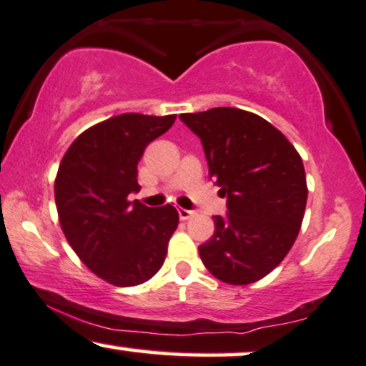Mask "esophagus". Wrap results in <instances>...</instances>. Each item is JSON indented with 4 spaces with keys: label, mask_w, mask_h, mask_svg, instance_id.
Instances as JSON below:
<instances>
[{
    "label": "esophagus",
    "mask_w": 366,
    "mask_h": 366,
    "mask_svg": "<svg viewBox=\"0 0 366 366\" xmlns=\"http://www.w3.org/2000/svg\"><path fill=\"white\" fill-rule=\"evenodd\" d=\"M178 214H179V219H182V221H187V219H190L193 216V210L178 209Z\"/></svg>",
    "instance_id": "obj_1"
}]
</instances>
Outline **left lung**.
I'll return each mask as SVG.
<instances>
[{
  "label": "left lung",
  "instance_id": "1",
  "mask_svg": "<svg viewBox=\"0 0 366 366\" xmlns=\"http://www.w3.org/2000/svg\"><path fill=\"white\" fill-rule=\"evenodd\" d=\"M179 119L200 139L209 176L227 199L200 259L227 285L259 281L281 264L302 227L308 197L302 157L276 127L248 111L212 107Z\"/></svg>",
  "mask_w": 366,
  "mask_h": 366
}]
</instances>
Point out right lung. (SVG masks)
I'll return each instance as SVG.
<instances>
[{
	"instance_id": "add662e5",
	"label": "right lung",
	"mask_w": 366,
	"mask_h": 366,
	"mask_svg": "<svg viewBox=\"0 0 366 366\" xmlns=\"http://www.w3.org/2000/svg\"><path fill=\"white\" fill-rule=\"evenodd\" d=\"M176 114L124 113L85 130L66 150L54 182L59 224L70 247L96 276L137 286L162 267L178 227L173 205L130 202L140 190L137 164Z\"/></svg>"
}]
</instances>
